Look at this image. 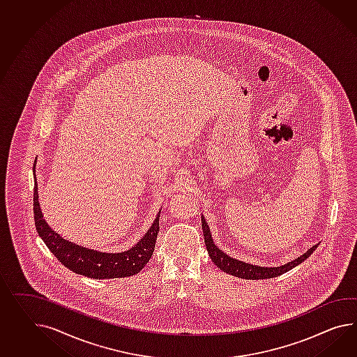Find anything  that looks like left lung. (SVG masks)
Instances as JSON below:
<instances>
[{"label":"left lung","instance_id":"8db88e82","mask_svg":"<svg viewBox=\"0 0 357 357\" xmlns=\"http://www.w3.org/2000/svg\"><path fill=\"white\" fill-rule=\"evenodd\" d=\"M202 229H203L206 248L208 251V255L211 260L213 261V264L218 265L221 271L227 272L229 275H236L245 280H265V278H273V277L284 275L290 269L295 268L296 265L302 264L303 261L308 259L312 255V252L317 248V245L311 247L307 252H304L302 256H299L293 261H289L287 264L280 265V266H259V265L248 264L245 261L233 259L227 255L222 250H220L219 247L213 243L208 224L203 215H202Z\"/></svg>","mask_w":357,"mask_h":357}]
</instances>
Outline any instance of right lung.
I'll list each match as a JSON object with an SVG mask.
<instances>
[{
    "mask_svg": "<svg viewBox=\"0 0 357 357\" xmlns=\"http://www.w3.org/2000/svg\"><path fill=\"white\" fill-rule=\"evenodd\" d=\"M33 165V172H35ZM37 180L35 174L33 188V213L37 233L45 242L47 248L62 264L77 275H85L94 280L107 278H123L137 275L138 272L149 263L155 248L156 237L159 231V216L158 212L153 225L133 247L123 252H102L97 250H89L70 242L47 225L38 203Z\"/></svg>",
    "mask_w": 357,
    "mask_h": 357,
    "instance_id": "1",
    "label": "right lung"
}]
</instances>
